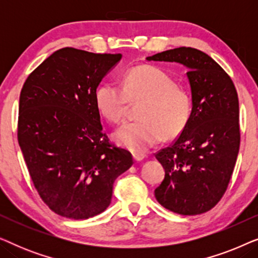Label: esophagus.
I'll return each mask as SVG.
<instances>
[{"mask_svg": "<svg viewBox=\"0 0 258 258\" xmlns=\"http://www.w3.org/2000/svg\"><path fill=\"white\" fill-rule=\"evenodd\" d=\"M133 157H134V160H135L136 162H140V161H142L143 158H144V154L134 153V154H133Z\"/></svg>", "mask_w": 258, "mask_h": 258, "instance_id": "34e87169", "label": "esophagus"}]
</instances>
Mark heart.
Listing matches in <instances>:
<instances>
[{
  "mask_svg": "<svg viewBox=\"0 0 258 258\" xmlns=\"http://www.w3.org/2000/svg\"><path fill=\"white\" fill-rule=\"evenodd\" d=\"M140 102V121L125 123L114 133V140L126 149L144 153L164 137L179 136L188 125L192 110L189 91L155 66L133 67L123 75L122 86L102 83L95 94L98 111L114 124L124 119L129 103Z\"/></svg>",
  "mask_w": 258,
  "mask_h": 258,
  "instance_id": "heart-1",
  "label": "heart"
}]
</instances>
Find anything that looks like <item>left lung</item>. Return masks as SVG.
<instances>
[{
  "instance_id": "8db88e82",
  "label": "left lung",
  "mask_w": 258,
  "mask_h": 258,
  "mask_svg": "<svg viewBox=\"0 0 258 258\" xmlns=\"http://www.w3.org/2000/svg\"><path fill=\"white\" fill-rule=\"evenodd\" d=\"M147 59L185 66L192 100L188 125L170 147L155 154L165 170L155 197L172 213L188 216L207 213L223 197L239 150V107L234 82L217 62L195 48L170 49Z\"/></svg>"
}]
</instances>
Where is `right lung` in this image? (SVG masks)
<instances>
[{"label":"right lung","mask_w":258,"mask_h":258,"mask_svg":"<svg viewBox=\"0 0 258 258\" xmlns=\"http://www.w3.org/2000/svg\"><path fill=\"white\" fill-rule=\"evenodd\" d=\"M121 54L62 48L45 58L20 95L17 140L35 189L62 217L87 220L111 202L132 167L128 150L103 133L95 94Z\"/></svg>","instance_id":"obj_1"}]
</instances>
